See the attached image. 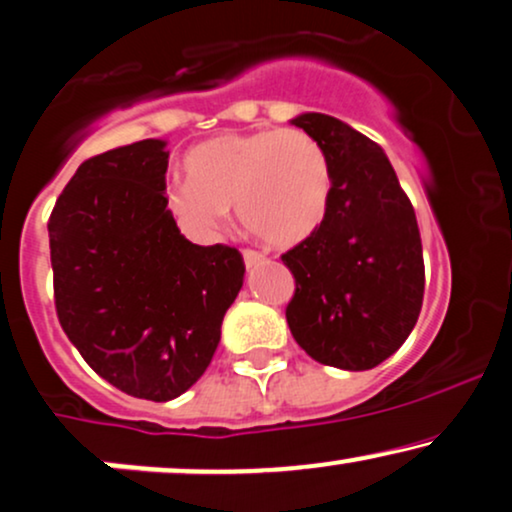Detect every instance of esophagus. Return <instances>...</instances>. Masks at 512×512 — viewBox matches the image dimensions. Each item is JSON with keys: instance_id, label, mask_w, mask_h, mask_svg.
<instances>
[{"instance_id": "obj_1", "label": "esophagus", "mask_w": 512, "mask_h": 512, "mask_svg": "<svg viewBox=\"0 0 512 512\" xmlns=\"http://www.w3.org/2000/svg\"><path fill=\"white\" fill-rule=\"evenodd\" d=\"M242 256H244L246 268H254V266H258V263L266 261V256H263L261 251H254V249H244Z\"/></svg>"}]
</instances>
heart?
<instances>
[{"instance_id":"1","label":"heart","mask_w":512,"mask_h":512,"mask_svg":"<svg viewBox=\"0 0 512 512\" xmlns=\"http://www.w3.org/2000/svg\"><path fill=\"white\" fill-rule=\"evenodd\" d=\"M185 178L163 187L168 213L187 232L208 237L227 208L251 235L275 246L311 237L327 216L332 173L320 144L301 130L230 132L194 147Z\"/></svg>"}]
</instances>
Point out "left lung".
<instances>
[{
  "instance_id": "left-lung-1",
  "label": "left lung",
  "mask_w": 512,
  "mask_h": 512,
  "mask_svg": "<svg viewBox=\"0 0 512 512\" xmlns=\"http://www.w3.org/2000/svg\"><path fill=\"white\" fill-rule=\"evenodd\" d=\"M292 125L325 151L332 173L323 225L282 254L296 289L287 323L318 363L370 370L413 332L425 294L418 220L380 144L325 113Z\"/></svg>"
}]
</instances>
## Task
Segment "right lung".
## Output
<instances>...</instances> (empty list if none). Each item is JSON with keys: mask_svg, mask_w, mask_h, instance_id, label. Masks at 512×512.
<instances>
[{"mask_svg": "<svg viewBox=\"0 0 512 512\" xmlns=\"http://www.w3.org/2000/svg\"><path fill=\"white\" fill-rule=\"evenodd\" d=\"M166 170L163 140L92 156L47 223L63 332L99 377L147 401L175 399L204 375L244 282L235 246L180 235Z\"/></svg>", "mask_w": 512, "mask_h": 512, "instance_id": "add662e5", "label": "right lung"}]
</instances>
